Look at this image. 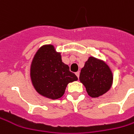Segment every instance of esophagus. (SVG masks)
Segmentation results:
<instances>
[{
    "instance_id": "obj_1",
    "label": "esophagus",
    "mask_w": 134,
    "mask_h": 134,
    "mask_svg": "<svg viewBox=\"0 0 134 134\" xmlns=\"http://www.w3.org/2000/svg\"><path fill=\"white\" fill-rule=\"evenodd\" d=\"M75 75H77V77H79V76H80V72H79V71H77V72L75 73Z\"/></svg>"
}]
</instances>
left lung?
<instances>
[{
    "instance_id": "obj_1",
    "label": "left lung",
    "mask_w": 134,
    "mask_h": 134,
    "mask_svg": "<svg viewBox=\"0 0 134 134\" xmlns=\"http://www.w3.org/2000/svg\"><path fill=\"white\" fill-rule=\"evenodd\" d=\"M79 78L92 98H98L106 93L110 89L113 79L109 66L104 61L92 57L85 63Z\"/></svg>"
}]
</instances>
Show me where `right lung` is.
<instances>
[{
    "label": "right lung",
    "mask_w": 134,
    "mask_h": 134,
    "mask_svg": "<svg viewBox=\"0 0 134 134\" xmlns=\"http://www.w3.org/2000/svg\"><path fill=\"white\" fill-rule=\"evenodd\" d=\"M30 77L36 92L51 99H57L65 93L67 85L77 80L63 63L60 53L51 44L43 45L35 54L31 66Z\"/></svg>",
    "instance_id": "add662e5"
}]
</instances>
